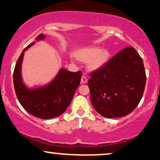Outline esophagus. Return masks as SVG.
Listing matches in <instances>:
<instances>
[{"label": "esophagus", "mask_w": 160, "mask_h": 160, "mask_svg": "<svg viewBox=\"0 0 160 160\" xmlns=\"http://www.w3.org/2000/svg\"><path fill=\"white\" fill-rule=\"evenodd\" d=\"M87 78L85 76H82V78H81V82H82V84H85V83L87 82Z\"/></svg>", "instance_id": "34e87169"}]
</instances>
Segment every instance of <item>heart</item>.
Instances as JSON below:
<instances>
[{
	"label": "heart",
	"instance_id": "b5f03b06",
	"mask_svg": "<svg viewBox=\"0 0 160 160\" xmlns=\"http://www.w3.org/2000/svg\"><path fill=\"white\" fill-rule=\"evenodd\" d=\"M108 56L109 54L107 50H100L98 48H90L81 52L78 55V58L84 61L90 60V66L93 68H98L106 62Z\"/></svg>",
	"mask_w": 160,
	"mask_h": 160
}]
</instances>
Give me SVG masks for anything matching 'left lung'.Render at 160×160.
<instances>
[{
	"mask_svg": "<svg viewBox=\"0 0 160 160\" xmlns=\"http://www.w3.org/2000/svg\"><path fill=\"white\" fill-rule=\"evenodd\" d=\"M89 76L91 102L104 117H125L143 97L146 71L143 60L132 47L122 49Z\"/></svg>",
	"mask_w": 160,
	"mask_h": 160,
	"instance_id": "obj_1",
	"label": "left lung"
}]
</instances>
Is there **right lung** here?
Wrapping results in <instances>:
<instances>
[{"label":"right lung","instance_id":"obj_1","mask_svg":"<svg viewBox=\"0 0 160 160\" xmlns=\"http://www.w3.org/2000/svg\"><path fill=\"white\" fill-rule=\"evenodd\" d=\"M43 38L42 34L37 37V40ZM34 43H30L23 50L15 65L13 74L15 92L22 106L28 113L40 119H52L60 116L68 107L79 86L82 73L81 71L73 73L62 68L56 78L46 87L28 89L22 81L21 65L24 52Z\"/></svg>","mask_w":160,"mask_h":160}]
</instances>
